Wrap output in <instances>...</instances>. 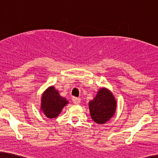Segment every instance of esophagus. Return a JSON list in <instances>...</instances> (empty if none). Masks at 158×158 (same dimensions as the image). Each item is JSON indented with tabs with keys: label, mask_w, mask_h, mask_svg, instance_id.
I'll use <instances>...</instances> for the list:
<instances>
[{
	"label": "esophagus",
	"mask_w": 158,
	"mask_h": 158,
	"mask_svg": "<svg viewBox=\"0 0 158 158\" xmlns=\"http://www.w3.org/2000/svg\"><path fill=\"white\" fill-rule=\"evenodd\" d=\"M72 100H73V103L75 105H79V103L81 102V99L80 98H77V97H73V99H72Z\"/></svg>",
	"instance_id": "1"
}]
</instances>
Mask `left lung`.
<instances>
[{
	"mask_svg": "<svg viewBox=\"0 0 158 158\" xmlns=\"http://www.w3.org/2000/svg\"><path fill=\"white\" fill-rule=\"evenodd\" d=\"M117 102L111 92L102 88L89 102L90 117L98 124H104L115 114Z\"/></svg>",
	"mask_w": 158,
	"mask_h": 158,
	"instance_id": "1",
	"label": "left lung"
}]
</instances>
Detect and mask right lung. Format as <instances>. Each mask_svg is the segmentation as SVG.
Here are the masks:
<instances>
[{"label": "right lung", "instance_id": "add662e5", "mask_svg": "<svg viewBox=\"0 0 158 158\" xmlns=\"http://www.w3.org/2000/svg\"><path fill=\"white\" fill-rule=\"evenodd\" d=\"M68 101L59 95L53 86H50L43 93L41 97V109L48 118H56Z\"/></svg>", "mask_w": 158, "mask_h": 158}]
</instances>
